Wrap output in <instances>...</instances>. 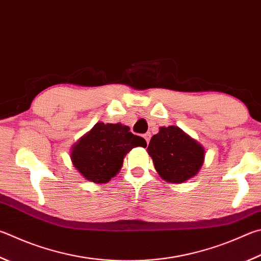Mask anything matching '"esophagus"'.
<instances>
[{"label":"esophagus","mask_w":261,"mask_h":261,"mask_svg":"<svg viewBox=\"0 0 261 261\" xmlns=\"http://www.w3.org/2000/svg\"><path fill=\"white\" fill-rule=\"evenodd\" d=\"M144 138H145V140H146V143L148 144L149 140H150V134H149V132H147V134L144 135Z\"/></svg>","instance_id":"esophagus-1"}]
</instances>
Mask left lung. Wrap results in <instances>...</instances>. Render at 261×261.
<instances>
[{
  "instance_id": "8db88e82",
  "label": "left lung",
  "mask_w": 261,
  "mask_h": 261,
  "mask_svg": "<svg viewBox=\"0 0 261 261\" xmlns=\"http://www.w3.org/2000/svg\"><path fill=\"white\" fill-rule=\"evenodd\" d=\"M156 171L170 182H184L201 169L204 161V149L178 126L161 127L151 137L148 145Z\"/></svg>"
}]
</instances>
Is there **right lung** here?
<instances>
[{
    "label": "right lung",
    "mask_w": 261,
    "mask_h": 261,
    "mask_svg": "<svg viewBox=\"0 0 261 261\" xmlns=\"http://www.w3.org/2000/svg\"><path fill=\"white\" fill-rule=\"evenodd\" d=\"M137 146L146 147V140L130 132L129 126L97 123L74 146L72 162L84 178L107 182L121 169L127 151Z\"/></svg>",
    "instance_id": "add662e5"
}]
</instances>
